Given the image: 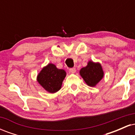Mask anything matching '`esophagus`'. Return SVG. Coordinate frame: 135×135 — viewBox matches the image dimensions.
<instances>
[{"instance_id":"obj_1","label":"esophagus","mask_w":135,"mask_h":135,"mask_svg":"<svg viewBox=\"0 0 135 135\" xmlns=\"http://www.w3.org/2000/svg\"><path fill=\"white\" fill-rule=\"evenodd\" d=\"M69 71L70 72L72 73V74H74V73L76 72V69H75V68H71V69H69Z\"/></svg>"}]
</instances>
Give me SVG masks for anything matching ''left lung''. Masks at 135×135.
<instances>
[{
  "mask_svg": "<svg viewBox=\"0 0 135 135\" xmlns=\"http://www.w3.org/2000/svg\"><path fill=\"white\" fill-rule=\"evenodd\" d=\"M79 73L85 83L91 87H94L104 75L101 64L92 61H89L87 66L82 68Z\"/></svg>",
  "mask_w": 135,
  "mask_h": 135,
  "instance_id": "1",
  "label": "left lung"
}]
</instances>
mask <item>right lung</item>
<instances>
[{"instance_id":"add662e5","label":"right lung","mask_w":135,"mask_h":135,"mask_svg":"<svg viewBox=\"0 0 135 135\" xmlns=\"http://www.w3.org/2000/svg\"><path fill=\"white\" fill-rule=\"evenodd\" d=\"M66 76V72L58 69L52 63L44 66L38 74L37 80L45 90L55 93L61 89L63 80Z\"/></svg>"}]
</instances>
